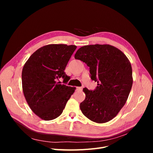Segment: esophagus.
I'll list each match as a JSON object with an SVG mask.
<instances>
[{
    "label": "esophagus",
    "instance_id": "34e87169",
    "mask_svg": "<svg viewBox=\"0 0 153 153\" xmlns=\"http://www.w3.org/2000/svg\"><path fill=\"white\" fill-rule=\"evenodd\" d=\"M82 87H76V90L77 91H82Z\"/></svg>",
    "mask_w": 153,
    "mask_h": 153
}]
</instances>
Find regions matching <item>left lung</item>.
<instances>
[{
  "label": "left lung",
  "instance_id": "left-lung-1",
  "mask_svg": "<svg viewBox=\"0 0 153 153\" xmlns=\"http://www.w3.org/2000/svg\"><path fill=\"white\" fill-rule=\"evenodd\" d=\"M90 68L91 78L98 83L94 91L84 88L85 98L80 108L86 117L97 123L111 121L128 100L133 84L132 68L122 51L110 45H85L75 55Z\"/></svg>",
  "mask_w": 153,
  "mask_h": 153
}]
</instances>
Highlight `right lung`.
Masks as SVG:
<instances>
[{
    "label": "right lung",
    "instance_id": "add662e5",
    "mask_svg": "<svg viewBox=\"0 0 153 153\" xmlns=\"http://www.w3.org/2000/svg\"><path fill=\"white\" fill-rule=\"evenodd\" d=\"M75 45L50 44L39 48L25 63L22 73V89L29 107L45 121L61 115L76 88L60 84L68 80L64 72Z\"/></svg>",
    "mask_w": 153,
    "mask_h": 153
}]
</instances>
